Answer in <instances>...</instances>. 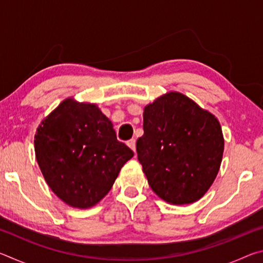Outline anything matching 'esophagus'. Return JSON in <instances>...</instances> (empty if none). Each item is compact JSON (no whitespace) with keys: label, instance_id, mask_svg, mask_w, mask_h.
<instances>
[{"label":"esophagus","instance_id":"34e87169","mask_svg":"<svg viewBox=\"0 0 263 263\" xmlns=\"http://www.w3.org/2000/svg\"><path fill=\"white\" fill-rule=\"evenodd\" d=\"M127 146L133 151V152L136 153V140H135V139L128 140V141H127Z\"/></svg>","mask_w":263,"mask_h":263}]
</instances>
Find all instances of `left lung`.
<instances>
[{"label": "left lung", "mask_w": 263, "mask_h": 263, "mask_svg": "<svg viewBox=\"0 0 263 263\" xmlns=\"http://www.w3.org/2000/svg\"><path fill=\"white\" fill-rule=\"evenodd\" d=\"M142 116L137 154L149 186L174 205L198 201L221 163L224 138L218 119L180 92L159 97Z\"/></svg>", "instance_id": "left-lung-1"}]
</instances>
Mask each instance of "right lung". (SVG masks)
Segmentation results:
<instances>
[{
  "instance_id": "right-lung-1",
  "label": "right lung",
  "mask_w": 263,
  "mask_h": 263,
  "mask_svg": "<svg viewBox=\"0 0 263 263\" xmlns=\"http://www.w3.org/2000/svg\"><path fill=\"white\" fill-rule=\"evenodd\" d=\"M35 158L47 184L70 206L87 209L109 193L133 151L117 140L95 104L65 100L38 126Z\"/></svg>"
}]
</instances>
